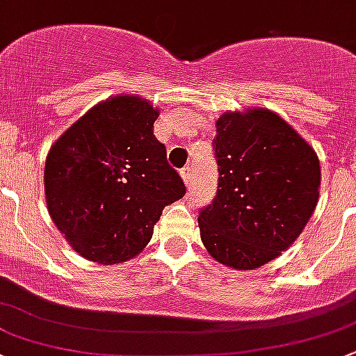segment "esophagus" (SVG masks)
Here are the masks:
<instances>
[{"label": "esophagus", "mask_w": 356, "mask_h": 356, "mask_svg": "<svg viewBox=\"0 0 356 356\" xmlns=\"http://www.w3.org/2000/svg\"><path fill=\"white\" fill-rule=\"evenodd\" d=\"M181 177H182V181H184V184L188 186H191V167H184L181 170Z\"/></svg>", "instance_id": "obj_1"}]
</instances>
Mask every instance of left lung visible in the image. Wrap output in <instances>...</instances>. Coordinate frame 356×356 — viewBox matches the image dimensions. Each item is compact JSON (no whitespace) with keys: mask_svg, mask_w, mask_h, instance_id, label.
Wrapping results in <instances>:
<instances>
[{"mask_svg":"<svg viewBox=\"0 0 356 356\" xmlns=\"http://www.w3.org/2000/svg\"><path fill=\"white\" fill-rule=\"evenodd\" d=\"M218 191L197 216L209 256L256 269L297 241L319 201L316 149L266 107L225 112L213 140Z\"/></svg>","mask_w":356,"mask_h":356,"instance_id":"1","label":"left lung"}]
</instances>
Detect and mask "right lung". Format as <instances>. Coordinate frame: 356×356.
Masks as SVG:
<instances>
[{
	"mask_svg": "<svg viewBox=\"0 0 356 356\" xmlns=\"http://www.w3.org/2000/svg\"><path fill=\"white\" fill-rule=\"evenodd\" d=\"M156 118L143 97L114 95L52 143L44 167L47 211L85 259L109 266L133 259L163 208L186 194L153 134Z\"/></svg>",
	"mask_w": 356,
	"mask_h": 356,
	"instance_id": "right-lung-1",
	"label": "right lung"
}]
</instances>
